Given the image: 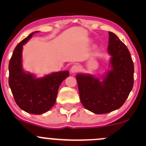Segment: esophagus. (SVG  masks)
Masks as SVG:
<instances>
[{
	"mask_svg": "<svg viewBox=\"0 0 146 146\" xmlns=\"http://www.w3.org/2000/svg\"><path fill=\"white\" fill-rule=\"evenodd\" d=\"M78 70H79V67L77 66V65H73V66L71 67V68H70V71H71V73H77Z\"/></svg>",
	"mask_w": 146,
	"mask_h": 146,
	"instance_id": "34e87169",
	"label": "esophagus"
}]
</instances>
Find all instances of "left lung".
Instances as JSON below:
<instances>
[{"instance_id": "left-lung-1", "label": "left lung", "mask_w": 146, "mask_h": 146, "mask_svg": "<svg viewBox=\"0 0 146 146\" xmlns=\"http://www.w3.org/2000/svg\"><path fill=\"white\" fill-rule=\"evenodd\" d=\"M107 51L111 56L108 70L102 81L93 76L77 74L80 99L86 110L97 114L120 108L133 86L134 66L126 46L113 32H109Z\"/></svg>"}]
</instances>
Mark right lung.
<instances>
[{
  "label": "right lung",
  "instance_id": "right-lung-1",
  "mask_svg": "<svg viewBox=\"0 0 146 146\" xmlns=\"http://www.w3.org/2000/svg\"><path fill=\"white\" fill-rule=\"evenodd\" d=\"M38 32H32L20 42L13 51L9 62V86L16 104L21 110L33 114H42L51 110L56 100L58 90L69 72L58 71L36 78L23 70L22 51L23 45Z\"/></svg>",
  "mask_w": 146,
  "mask_h": 146
}]
</instances>
